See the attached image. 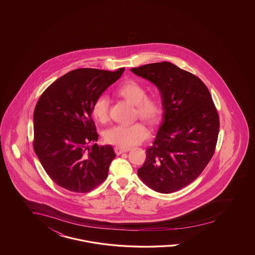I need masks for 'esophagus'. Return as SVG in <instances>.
<instances>
[{
	"label": "esophagus",
	"mask_w": 255,
	"mask_h": 255,
	"mask_svg": "<svg viewBox=\"0 0 255 255\" xmlns=\"http://www.w3.org/2000/svg\"><path fill=\"white\" fill-rule=\"evenodd\" d=\"M131 148L130 147H115L114 150H115V153L117 155L122 154L124 152H127L129 151Z\"/></svg>",
	"instance_id": "34e87169"
}]
</instances>
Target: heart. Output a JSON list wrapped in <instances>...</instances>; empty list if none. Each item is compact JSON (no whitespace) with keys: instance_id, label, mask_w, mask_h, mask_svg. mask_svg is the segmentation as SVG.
I'll return each mask as SVG.
<instances>
[{"instance_id":"b5f03b06","label":"heart","mask_w":255,"mask_h":255,"mask_svg":"<svg viewBox=\"0 0 255 255\" xmlns=\"http://www.w3.org/2000/svg\"><path fill=\"white\" fill-rule=\"evenodd\" d=\"M116 94L135 106V115L147 123L154 124L162 114V98L155 93L147 94L145 86L133 79H128L117 87ZM92 114L95 120L106 123L109 117L108 101L103 94L97 96L92 104ZM147 126L141 122L130 125H114L104 132L108 144L118 147H130L138 144L148 136Z\"/></svg>"}]
</instances>
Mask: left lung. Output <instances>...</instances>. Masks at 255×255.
Returning <instances> with one entry per match:
<instances>
[{
  "mask_svg": "<svg viewBox=\"0 0 255 255\" xmlns=\"http://www.w3.org/2000/svg\"><path fill=\"white\" fill-rule=\"evenodd\" d=\"M131 72L153 82L162 96V123L137 171L148 187L174 193L200 176L215 152L220 118L208 87L199 77L168 62Z\"/></svg>",
  "mask_w": 255,
  "mask_h": 255,
  "instance_id": "8db88e82",
  "label": "left lung"
}]
</instances>
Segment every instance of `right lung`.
Returning <instances> with one entry per match:
<instances>
[{"label":"right lung","instance_id":"right-lung-1","mask_svg":"<svg viewBox=\"0 0 255 255\" xmlns=\"http://www.w3.org/2000/svg\"><path fill=\"white\" fill-rule=\"evenodd\" d=\"M124 70H73L41 94L33 112L32 146L46 174L57 185L85 193L108 178L109 165L116 154L111 146L89 147L98 140L92 104L116 82Z\"/></svg>","mask_w":255,"mask_h":255}]
</instances>
